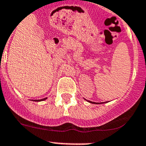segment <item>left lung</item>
<instances>
[{
	"instance_id": "obj_1",
	"label": "left lung",
	"mask_w": 146,
	"mask_h": 146,
	"mask_svg": "<svg viewBox=\"0 0 146 146\" xmlns=\"http://www.w3.org/2000/svg\"><path fill=\"white\" fill-rule=\"evenodd\" d=\"M87 101V102H90V103H94V104H98V103H99V102H92V101H89V100H86ZM101 103H104V102H101Z\"/></svg>"
}]
</instances>
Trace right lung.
<instances>
[{
    "label": "right lung",
    "instance_id": "right-lung-1",
    "mask_svg": "<svg viewBox=\"0 0 146 146\" xmlns=\"http://www.w3.org/2000/svg\"><path fill=\"white\" fill-rule=\"evenodd\" d=\"M46 99H47V98H44V99H41V100H34V101H35V102H40V101H44Z\"/></svg>",
    "mask_w": 146,
    "mask_h": 146
}]
</instances>
